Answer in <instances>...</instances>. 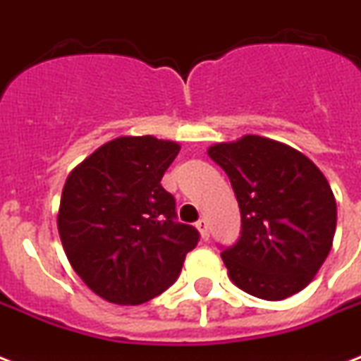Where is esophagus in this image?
I'll list each match as a JSON object with an SVG mask.
<instances>
[{
	"label": "esophagus",
	"mask_w": 361,
	"mask_h": 361,
	"mask_svg": "<svg viewBox=\"0 0 361 361\" xmlns=\"http://www.w3.org/2000/svg\"><path fill=\"white\" fill-rule=\"evenodd\" d=\"M197 228H198V231H200V236H202L204 240H208V238H209L208 221L204 219V217H202V219H198V221H197Z\"/></svg>",
	"instance_id": "1"
}]
</instances>
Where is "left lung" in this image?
I'll return each instance as SVG.
<instances>
[{
    "label": "left lung",
    "mask_w": 361,
    "mask_h": 361,
    "mask_svg": "<svg viewBox=\"0 0 361 361\" xmlns=\"http://www.w3.org/2000/svg\"><path fill=\"white\" fill-rule=\"evenodd\" d=\"M208 155L240 206V238L221 252L232 283L269 302L305 288L336 234V198L324 174L303 153L264 136L215 144Z\"/></svg>",
    "instance_id": "8db88e82"
}]
</instances>
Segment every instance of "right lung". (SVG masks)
Returning a JSON list of instances; mask_svg holds the SVG:
<instances>
[{"instance_id":"add662e5","label":"right lung","mask_w":361,"mask_h":361,"mask_svg":"<svg viewBox=\"0 0 361 361\" xmlns=\"http://www.w3.org/2000/svg\"><path fill=\"white\" fill-rule=\"evenodd\" d=\"M180 144L120 136L82 161L65 181L58 231L78 277L97 296L138 305L178 277L198 231L176 221L161 185Z\"/></svg>"}]
</instances>
